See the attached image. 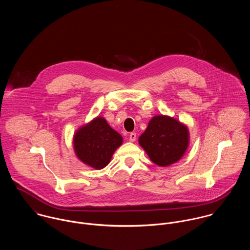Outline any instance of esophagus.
I'll return each mask as SVG.
<instances>
[{
	"label": "esophagus",
	"mask_w": 250,
	"mask_h": 250,
	"mask_svg": "<svg viewBox=\"0 0 250 250\" xmlns=\"http://www.w3.org/2000/svg\"><path fill=\"white\" fill-rule=\"evenodd\" d=\"M136 140V133L135 132H131L129 134V141L130 142H134Z\"/></svg>",
	"instance_id": "esophagus-1"
}]
</instances>
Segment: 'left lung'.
Returning a JSON list of instances; mask_svg holds the SVG:
<instances>
[{"mask_svg":"<svg viewBox=\"0 0 250 250\" xmlns=\"http://www.w3.org/2000/svg\"><path fill=\"white\" fill-rule=\"evenodd\" d=\"M139 144L156 165L167 167L177 162L189 145V131L186 125L167 116L153 117Z\"/></svg>","mask_w":250,"mask_h":250,"instance_id":"1","label":"left lung"}]
</instances>
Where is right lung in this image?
Here are the masks:
<instances>
[{
	"label": "right lung",
	"instance_id": "add662e5",
	"mask_svg": "<svg viewBox=\"0 0 250 250\" xmlns=\"http://www.w3.org/2000/svg\"><path fill=\"white\" fill-rule=\"evenodd\" d=\"M122 143L123 137L102 117L80 128L74 136L77 156L84 164L97 169L108 165L114 151Z\"/></svg>",
	"mask_w": 250,
	"mask_h": 250
}]
</instances>
